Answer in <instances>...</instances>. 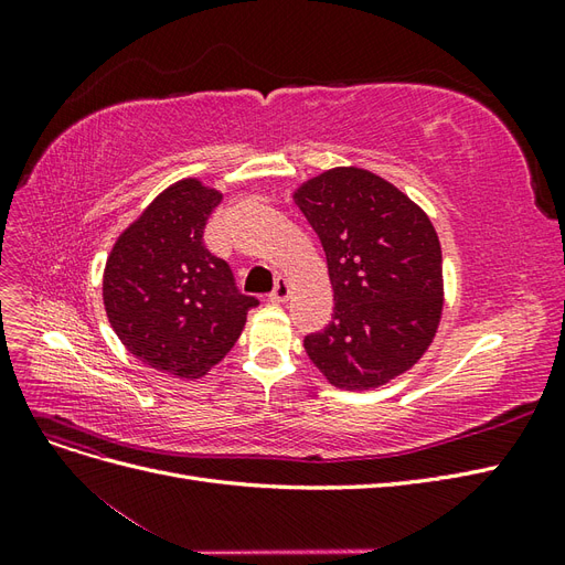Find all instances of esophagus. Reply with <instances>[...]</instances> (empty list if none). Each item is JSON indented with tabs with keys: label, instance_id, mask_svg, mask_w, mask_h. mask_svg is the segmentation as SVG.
<instances>
[{
	"label": "esophagus",
	"instance_id": "1",
	"mask_svg": "<svg viewBox=\"0 0 565 565\" xmlns=\"http://www.w3.org/2000/svg\"><path fill=\"white\" fill-rule=\"evenodd\" d=\"M289 295H292V285H289L287 278H278L276 287H273V292L268 295V299L273 303H282L285 299H289Z\"/></svg>",
	"mask_w": 565,
	"mask_h": 565
}]
</instances>
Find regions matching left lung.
<instances>
[{"instance_id": "left-lung-1", "label": "left lung", "mask_w": 565, "mask_h": 565, "mask_svg": "<svg viewBox=\"0 0 565 565\" xmlns=\"http://www.w3.org/2000/svg\"><path fill=\"white\" fill-rule=\"evenodd\" d=\"M328 256L334 311L303 349L337 388H377L429 349L443 311L440 243L417 204L382 177L337 167L295 193Z\"/></svg>"}]
</instances>
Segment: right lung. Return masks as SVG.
Here are the masks:
<instances>
[{
  "label": "right lung",
  "instance_id": "1",
  "mask_svg": "<svg viewBox=\"0 0 565 565\" xmlns=\"http://www.w3.org/2000/svg\"><path fill=\"white\" fill-rule=\"evenodd\" d=\"M218 202L221 193L198 179L169 185L117 237L104 273L106 313L119 341L141 363L181 380L207 374L259 306L204 247Z\"/></svg>",
  "mask_w": 565,
  "mask_h": 565
}]
</instances>
